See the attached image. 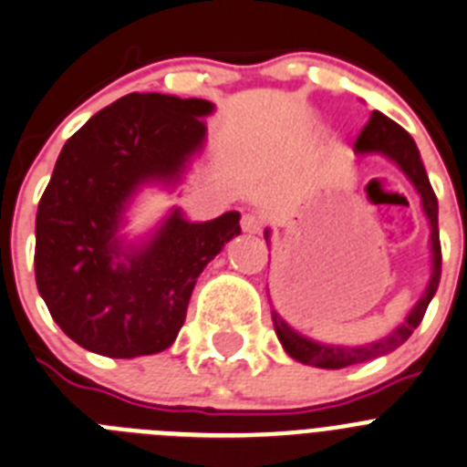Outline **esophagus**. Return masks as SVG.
<instances>
[{
    "label": "esophagus",
    "instance_id": "obj_1",
    "mask_svg": "<svg viewBox=\"0 0 467 467\" xmlns=\"http://www.w3.org/2000/svg\"><path fill=\"white\" fill-rule=\"evenodd\" d=\"M242 228H244V233L258 234L260 230H263V218L255 216V213H244V216H242Z\"/></svg>",
    "mask_w": 467,
    "mask_h": 467
}]
</instances>
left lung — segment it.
Returning a JSON list of instances; mask_svg holds the SVG:
<instances>
[{"label":"left lung","instance_id":"1","mask_svg":"<svg viewBox=\"0 0 467 467\" xmlns=\"http://www.w3.org/2000/svg\"><path fill=\"white\" fill-rule=\"evenodd\" d=\"M354 150L358 155H369V153L386 155L389 161H393L402 171H405V176L411 182V186L417 188V192L421 195L423 213H426L428 223H431L432 272L421 300L414 305V309H411L410 317L405 318V323L398 326L393 333L386 335V337L379 339V342L365 344V347H337V344L333 347V344L314 342V339L296 333V330H293V327L288 326L279 314L272 312L276 337H279L281 347L285 348V354L305 365H314V368L339 369V368H347V365L365 363V360H372L377 358V356L390 354L393 348L405 344L407 339H410V335L417 330L419 323H421L432 296H435V291H438L440 275H442V249H440V230H438V197H435L431 182H428V174L426 170H423L421 155H419V149L417 144H414V140H411L410 134H407L400 125L393 123L390 119H386L384 113L372 111L368 125L360 130L358 140H356L354 144ZM267 237H270V233H265V239Z\"/></svg>","mask_w":467,"mask_h":467}]
</instances>
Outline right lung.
<instances>
[{"mask_svg":"<svg viewBox=\"0 0 467 467\" xmlns=\"http://www.w3.org/2000/svg\"><path fill=\"white\" fill-rule=\"evenodd\" d=\"M207 99L130 92L67 140L36 212L35 275L50 317L109 358L161 354L197 276L242 233L239 213L192 223L174 209L144 244L119 234L144 183L174 186L207 137Z\"/></svg>","mask_w":467,"mask_h":467,"instance_id":"right-lung-1","label":"right lung"}]
</instances>
